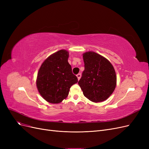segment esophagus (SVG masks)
<instances>
[{
    "label": "esophagus",
    "instance_id": "esophagus-1",
    "mask_svg": "<svg viewBox=\"0 0 149 149\" xmlns=\"http://www.w3.org/2000/svg\"><path fill=\"white\" fill-rule=\"evenodd\" d=\"M76 76H77L78 79V80H79V79L81 78V74L80 73H79V74H78L77 75H76Z\"/></svg>",
    "mask_w": 149,
    "mask_h": 149
}]
</instances>
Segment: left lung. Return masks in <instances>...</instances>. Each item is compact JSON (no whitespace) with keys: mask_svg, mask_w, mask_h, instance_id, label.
<instances>
[{"mask_svg":"<svg viewBox=\"0 0 149 149\" xmlns=\"http://www.w3.org/2000/svg\"><path fill=\"white\" fill-rule=\"evenodd\" d=\"M83 57L84 70L78 84L84 96L94 102L106 100L116 86L113 66L106 58L94 52H86Z\"/></svg>","mask_w":149,"mask_h":149,"instance_id":"1","label":"left lung"}]
</instances>
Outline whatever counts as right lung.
Listing matches in <instances>:
<instances>
[{"label": "right lung", "instance_id": "right-lung-1", "mask_svg": "<svg viewBox=\"0 0 149 149\" xmlns=\"http://www.w3.org/2000/svg\"><path fill=\"white\" fill-rule=\"evenodd\" d=\"M68 52L61 49L48 56L40 68L37 87L43 98L48 102H61L68 95L71 86L78 81L72 73L68 61Z\"/></svg>", "mask_w": 149, "mask_h": 149}]
</instances>
